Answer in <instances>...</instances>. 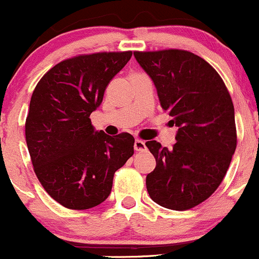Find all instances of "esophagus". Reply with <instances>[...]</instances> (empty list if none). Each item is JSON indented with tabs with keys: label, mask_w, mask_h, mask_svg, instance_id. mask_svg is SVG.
I'll use <instances>...</instances> for the list:
<instances>
[{
	"label": "esophagus",
	"mask_w": 259,
	"mask_h": 259,
	"mask_svg": "<svg viewBox=\"0 0 259 259\" xmlns=\"http://www.w3.org/2000/svg\"><path fill=\"white\" fill-rule=\"evenodd\" d=\"M134 149H135V151H144L146 149L145 142H143V140H140V139H137L134 143Z\"/></svg>",
	"instance_id": "obj_1"
}]
</instances>
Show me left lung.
Instances as JSON below:
<instances>
[{"mask_svg": "<svg viewBox=\"0 0 259 259\" xmlns=\"http://www.w3.org/2000/svg\"><path fill=\"white\" fill-rule=\"evenodd\" d=\"M134 56L178 126L171 149L155 140L145 143L156 160L146 176V189L161 207L190 209L215 192L236 151L231 95L218 72L193 52L135 51Z\"/></svg>", "mask_w": 259, "mask_h": 259, "instance_id": "8db88e82", "label": "left lung"}]
</instances>
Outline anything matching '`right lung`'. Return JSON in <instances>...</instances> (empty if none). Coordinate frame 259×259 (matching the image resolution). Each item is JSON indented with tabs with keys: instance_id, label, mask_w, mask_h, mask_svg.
Here are the masks:
<instances>
[{
	"instance_id": "1",
	"label": "right lung",
	"mask_w": 259,
	"mask_h": 259,
	"mask_svg": "<svg viewBox=\"0 0 259 259\" xmlns=\"http://www.w3.org/2000/svg\"><path fill=\"white\" fill-rule=\"evenodd\" d=\"M132 51L98 52L64 60L38 81L25 134L33 170L44 189L69 209L94 208L109 197L115 171L134 154L129 133L96 132L90 114Z\"/></svg>"
}]
</instances>
